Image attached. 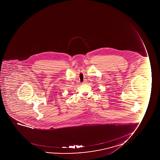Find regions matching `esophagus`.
I'll use <instances>...</instances> for the list:
<instances>
[{
    "instance_id": "34e87169",
    "label": "esophagus",
    "mask_w": 160,
    "mask_h": 160,
    "mask_svg": "<svg viewBox=\"0 0 160 160\" xmlns=\"http://www.w3.org/2000/svg\"><path fill=\"white\" fill-rule=\"evenodd\" d=\"M87 82V80H84V81H83V82L82 83H86Z\"/></svg>"
}]
</instances>
